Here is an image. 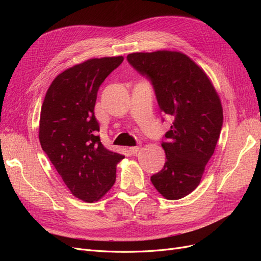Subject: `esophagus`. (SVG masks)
Returning <instances> with one entry per match:
<instances>
[{"label": "esophagus", "instance_id": "1", "mask_svg": "<svg viewBox=\"0 0 261 261\" xmlns=\"http://www.w3.org/2000/svg\"><path fill=\"white\" fill-rule=\"evenodd\" d=\"M140 150V146H135V147H129V151L133 153V154H135V153H137L138 151Z\"/></svg>", "mask_w": 261, "mask_h": 261}]
</instances>
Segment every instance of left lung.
Returning a JSON list of instances; mask_svg holds the SVG:
<instances>
[{"mask_svg": "<svg viewBox=\"0 0 261 261\" xmlns=\"http://www.w3.org/2000/svg\"><path fill=\"white\" fill-rule=\"evenodd\" d=\"M129 64L151 80L161 111L173 124L161 144L167 161L151 176L165 199L177 200L199 185L223 124L219 94L204 70L179 51L127 55Z\"/></svg>", "mask_w": 261, "mask_h": 261, "instance_id": "1", "label": "left lung"}]
</instances>
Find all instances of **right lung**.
<instances>
[{"instance_id":"1","label":"right lung","mask_w":261,"mask_h":261,"mask_svg":"<svg viewBox=\"0 0 261 261\" xmlns=\"http://www.w3.org/2000/svg\"><path fill=\"white\" fill-rule=\"evenodd\" d=\"M122 57L89 59L54 78L45 93L39 140L69 192L85 202L98 201L115 183L124 155L101 144L94 117L100 85Z\"/></svg>"}]
</instances>
